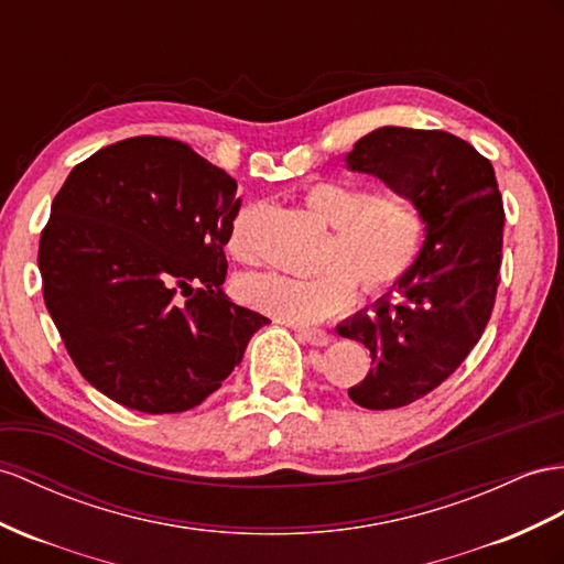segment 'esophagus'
I'll list each match as a JSON object with an SVG mask.
<instances>
[{
    "mask_svg": "<svg viewBox=\"0 0 564 564\" xmlns=\"http://www.w3.org/2000/svg\"><path fill=\"white\" fill-rule=\"evenodd\" d=\"M297 336H300V340L316 345V348H326V345L334 340L330 338V334H326V330H322V328H297Z\"/></svg>",
    "mask_w": 564,
    "mask_h": 564,
    "instance_id": "1",
    "label": "esophagus"
}]
</instances>
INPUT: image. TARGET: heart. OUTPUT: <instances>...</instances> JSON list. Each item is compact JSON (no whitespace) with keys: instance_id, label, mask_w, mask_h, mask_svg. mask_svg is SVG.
<instances>
[{"instance_id":"heart-1","label":"heart","mask_w":564,"mask_h":564,"mask_svg":"<svg viewBox=\"0 0 564 564\" xmlns=\"http://www.w3.org/2000/svg\"><path fill=\"white\" fill-rule=\"evenodd\" d=\"M307 209L334 226L328 242L330 264L314 276L259 271L240 276L236 293L245 305L273 319L310 326L348 310L357 283L369 295L391 293L416 267L424 250L426 221L420 207L398 193H369L365 185L322 178L305 187ZM254 209H240L226 234V250L236 259L252 252L250 224Z\"/></svg>"}]
</instances>
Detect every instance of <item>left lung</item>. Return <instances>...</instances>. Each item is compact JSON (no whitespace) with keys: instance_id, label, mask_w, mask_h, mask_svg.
I'll return each instance as SVG.
<instances>
[{"instance_id":"left-lung-1","label":"left lung","mask_w":564,"mask_h":564,"mask_svg":"<svg viewBox=\"0 0 564 564\" xmlns=\"http://www.w3.org/2000/svg\"><path fill=\"white\" fill-rule=\"evenodd\" d=\"M348 169L371 173L410 197L426 221L420 262L373 316L336 326L365 343L369 373L350 388L367 410H395L424 398L465 362L496 305L502 262V197L496 171L469 142L445 131L383 126L355 142Z\"/></svg>"}]
</instances>
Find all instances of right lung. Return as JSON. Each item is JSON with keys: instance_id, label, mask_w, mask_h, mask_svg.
I'll list each match as a JSON object with an SVG mask.
<instances>
[{"instance_id": "add662e5", "label": "right lung", "mask_w": 564, "mask_h": 564, "mask_svg": "<svg viewBox=\"0 0 564 564\" xmlns=\"http://www.w3.org/2000/svg\"><path fill=\"white\" fill-rule=\"evenodd\" d=\"M238 183L187 144L128 138L68 173L37 267L74 365L123 408L185 412L234 371L267 316L221 291Z\"/></svg>"}]
</instances>
